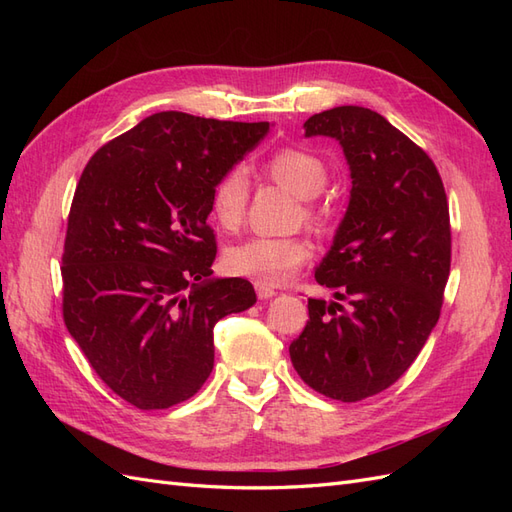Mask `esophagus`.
I'll list each match as a JSON object with an SVG mask.
<instances>
[{
	"label": "esophagus",
	"mask_w": 512,
	"mask_h": 512,
	"mask_svg": "<svg viewBox=\"0 0 512 512\" xmlns=\"http://www.w3.org/2000/svg\"><path fill=\"white\" fill-rule=\"evenodd\" d=\"M256 286V294H258V299H271V297H275V288H271V286H267V284H260V282H256L254 284Z\"/></svg>",
	"instance_id": "1"
}]
</instances>
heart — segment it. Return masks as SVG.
<instances>
[{
    "instance_id": "1",
    "label": "heart",
    "mask_w": 512,
    "mask_h": 512,
    "mask_svg": "<svg viewBox=\"0 0 512 512\" xmlns=\"http://www.w3.org/2000/svg\"><path fill=\"white\" fill-rule=\"evenodd\" d=\"M265 173L275 183L305 198V218H318L312 198L324 190L329 170L316 153L299 147L280 149L267 160ZM247 200H250L247 173L241 166L230 168L211 194V211L218 226L224 230H237L245 218ZM309 254H312V245L303 237H252L239 245H232L224 260L230 273L275 286L290 280Z\"/></svg>"
}]
</instances>
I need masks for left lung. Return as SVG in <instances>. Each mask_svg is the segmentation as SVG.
<instances>
[{
	"label": "left lung",
	"instance_id": "left-lung-1",
	"mask_svg": "<svg viewBox=\"0 0 512 512\" xmlns=\"http://www.w3.org/2000/svg\"><path fill=\"white\" fill-rule=\"evenodd\" d=\"M303 128L342 145L352 190L316 267L333 301L309 299L290 361L324 397L361 401L404 376L440 318L451 271L448 203L436 164L380 113L337 106Z\"/></svg>",
	"mask_w": 512,
	"mask_h": 512
}]
</instances>
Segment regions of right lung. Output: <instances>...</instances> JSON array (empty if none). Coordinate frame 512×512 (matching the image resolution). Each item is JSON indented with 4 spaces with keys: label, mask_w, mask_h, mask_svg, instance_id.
I'll list each match as a JSON object with an SVG mask.
<instances>
[{
    "label": "right lung",
    "mask_w": 512,
    "mask_h": 512,
    "mask_svg": "<svg viewBox=\"0 0 512 512\" xmlns=\"http://www.w3.org/2000/svg\"><path fill=\"white\" fill-rule=\"evenodd\" d=\"M269 132L164 111L85 166L70 207L64 320L104 384L138 410L190 399L213 369V327L256 303L241 277H213L207 224L218 181Z\"/></svg>",
    "instance_id": "obj_1"
}]
</instances>
